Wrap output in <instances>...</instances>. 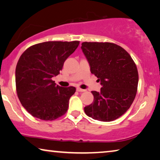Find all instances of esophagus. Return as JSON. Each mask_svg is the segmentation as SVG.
<instances>
[{"label":"esophagus","mask_w":160,"mask_h":160,"mask_svg":"<svg viewBox=\"0 0 160 160\" xmlns=\"http://www.w3.org/2000/svg\"><path fill=\"white\" fill-rule=\"evenodd\" d=\"M77 91L78 92H85V89H83V88H81L80 87H77Z\"/></svg>","instance_id":"34e87169"}]
</instances>
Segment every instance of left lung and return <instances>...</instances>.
Here are the masks:
<instances>
[{
  "label": "left lung",
  "mask_w": 160,
  "mask_h": 160,
  "mask_svg": "<svg viewBox=\"0 0 160 160\" xmlns=\"http://www.w3.org/2000/svg\"><path fill=\"white\" fill-rule=\"evenodd\" d=\"M82 49L91 72L98 78L100 92H92L94 102L84 107L87 116L102 122H112L122 116L136 97L139 75L128 52L109 42H83Z\"/></svg>",
  "instance_id": "left-lung-1"
}]
</instances>
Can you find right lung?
<instances>
[{
  "label": "right lung",
  "instance_id": "obj_1",
  "mask_svg": "<svg viewBox=\"0 0 160 160\" xmlns=\"http://www.w3.org/2000/svg\"><path fill=\"white\" fill-rule=\"evenodd\" d=\"M78 44V41H46L30 46L19 58L16 68L17 95L33 117L52 121L67 112L76 88L56 85L52 77L59 74Z\"/></svg>",
  "mask_w": 160,
  "mask_h": 160
}]
</instances>
